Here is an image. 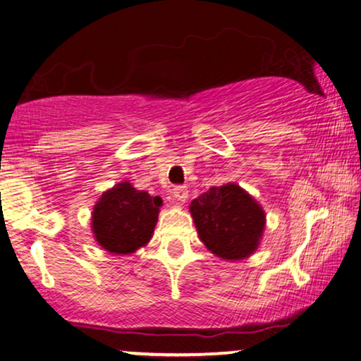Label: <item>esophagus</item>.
<instances>
[{
    "label": "esophagus",
    "instance_id": "obj_1",
    "mask_svg": "<svg viewBox=\"0 0 361 361\" xmlns=\"http://www.w3.org/2000/svg\"><path fill=\"white\" fill-rule=\"evenodd\" d=\"M173 193H175L178 203H185L186 200H188V188H186V186H176Z\"/></svg>",
    "mask_w": 361,
    "mask_h": 361
}]
</instances>
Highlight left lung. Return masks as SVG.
<instances>
[{"label":"left lung","mask_w":361,"mask_h":361,"mask_svg":"<svg viewBox=\"0 0 361 361\" xmlns=\"http://www.w3.org/2000/svg\"><path fill=\"white\" fill-rule=\"evenodd\" d=\"M190 213L203 245L228 262L252 257L267 225L262 204L236 183L209 188L190 203Z\"/></svg>","instance_id":"8db88e82"}]
</instances>
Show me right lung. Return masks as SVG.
<instances>
[{
    "instance_id": "obj_1",
    "label": "right lung",
    "mask_w": 361,
    "mask_h": 361,
    "mask_svg": "<svg viewBox=\"0 0 361 361\" xmlns=\"http://www.w3.org/2000/svg\"><path fill=\"white\" fill-rule=\"evenodd\" d=\"M163 200L121 181L103 191L91 213L94 241L111 255H131L147 246L157 226Z\"/></svg>"
}]
</instances>
